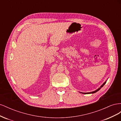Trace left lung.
Segmentation results:
<instances>
[{
    "label": "left lung",
    "instance_id": "1",
    "mask_svg": "<svg viewBox=\"0 0 121 121\" xmlns=\"http://www.w3.org/2000/svg\"><path fill=\"white\" fill-rule=\"evenodd\" d=\"M106 82H107V81H106L105 82H104V83H103V84H102V85L99 88H98L97 90H95V91H92V92H87V93H83V92H80V93H83V94H91V93H95V92H96L97 91H98V90H99L100 89V88L101 87H102L104 86V84L106 83Z\"/></svg>",
    "mask_w": 121,
    "mask_h": 121
}]
</instances>
